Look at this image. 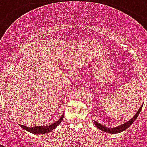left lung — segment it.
Returning <instances> with one entry per match:
<instances>
[{"label":"left lung","instance_id":"left-lung-1","mask_svg":"<svg viewBox=\"0 0 147 147\" xmlns=\"http://www.w3.org/2000/svg\"><path fill=\"white\" fill-rule=\"evenodd\" d=\"M142 105L139 109V110L138 112L136 113V115L133 117V118H131V120H129L126 123H123V124H121L120 126L118 127H113V128H110V127H107L104 126V125H102L101 123H99L98 122H97L94 120V124L95 125L98 129L102 130L103 131H105V132H107V133H109V134H117V133H120V132H122L124 130H126L127 128H128L130 126H131V124L136 120V119L139 116V113H140V111L142 109Z\"/></svg>","mask_w":147,"mask_h":147}]
</instances>
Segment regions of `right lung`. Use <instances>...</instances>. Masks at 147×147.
<instances>
[{
	"label": "right lung",
	"instance_id": "right-lung-1",
	"mask_svg": "<svg viewBox=\"0 0 147 147\" xmlns=\"http://www.w3.org/2000/svg\"><path fill=\"white\" fill-rule=\"evenodd\" d=\"M63 118H64V113H63V115L61 116V118L57 121H56L53 123L49 125V126H36L33 127H29L20 124V127L22 128H24V129H25L26 131H29L30 133H34V134H37V135H39V134L42 135V134H45V133L50 132L53 130L55 129L61 123V121L63 120Z\"/></svg>",
	"mask_w": 147,
	"mask_h": 147
}]
</instances>
